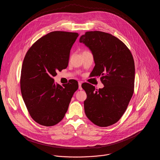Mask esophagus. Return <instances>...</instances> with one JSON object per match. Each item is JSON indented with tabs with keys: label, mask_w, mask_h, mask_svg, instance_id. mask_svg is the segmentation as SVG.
<instances>
[{
	"label": "esophagus",
	"mask_w": 160,
	"mask_h": 160,
	"mask_svg": "<svg viewBox=\"0 0 160 160\" xmlns=\"http://www.w3.org/2000/svg\"><path fill=\"white\" fill-rule=\"evenodd\" d=\"M81 84H82L81 82H78V85H79V90H82V87H81Z\"/></svg>",
	"instance_id": "esophagus-1"
}]
</instances>
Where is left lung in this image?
<instances>
[{
    "label": "left lung",
    "instance_id": "1",
    "mask_svg": "<svg viewBox=\"0 0 160 160\" xmlns=\"http://www.w3.org/2000/svg\"><path fill=\"white\" fill-rule=\"evenodd\" d=\"M79 42L89 47L93 56L95 65L91 76H101L104 85L97 90L89 83L82 84L87 94L85 113L98 126H111L124 113L134 93L132 55L121 40L102 31H88L81 36Z\"/></svg>",
    "mask_w": 160,
    "mask_h": 160
}]
</instances>
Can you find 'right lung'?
<instances>
[{
	"label": "right lung",
	"mask_w": 160,
	"mask_h": 160,
	"mask_svg": "<svg viewBox=\"0 0 160 160\" xmlns=\"http://www.w3.org/2000/svg\"><path fill=\"white\" fill-rule=\"evenodd\" d=\"M78 36L65 31L49 32L34 42L24 57L22 95L30 116L41 125L52 126L60 122L78 89L74 79L61 86L53 79L57 71L68 67L70 50Z\"/></svg>",
	"instance_id": "obj_1"
}]
</instances>
